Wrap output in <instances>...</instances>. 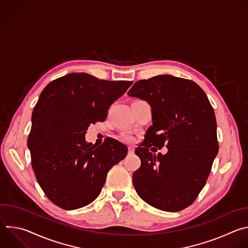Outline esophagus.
<instances>
[{"label":"esophagus","mask_w":248,"mask_h":248,"mask_svg":"<svg viewBox=\"0 0 248 248\" xmlns=\"http://www.w3.org/2000/svg\"><path fill=\"white\" fill-rule=\"evenodd\" d=\"M133 152H134L133 146H128V154H133Z\"/></svg>","instance_id":"1"}]
</instances>
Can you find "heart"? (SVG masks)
<instances>
[{
	"mask_svg": "<svg viewBox=\"0 0 248 248\" xmlns=\"http://www.w3.org/2000/svg\"><path fill=\"white\" fill-rule=\"evenodd\" d=\"M124 139L127 140V141H132L133 140V136L130 135V134H125L124 135Z\"/></svg>",
	"mask_w": 248,
	"mask_h": 248,
	"instance_id": "heart-1",
	"label": "heart"
}]
</instances>
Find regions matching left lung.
Returning <instances> with one entry per match:
<instances>
[{
    "label": "left lung",
    "instance_id": "left-lung-1",
    "mask_svg": "<svg viewBox=\"0 0 248 248\" xmlns=\"http://www.w3.org/2000/svg\"><path fill=\"white\" fill-rule=\"evenodd\" d=\"M127 95L146 101L152 109V125L135 149L141 166L132 174L134 188L157 209L181 211L204 187L219 151L214 110L198 84L169 75L139 80ZM164 145L165 155L148 149Z\"/></svg>",
    "mask_w": 248,
    "mask_h": 248
}]
</instances>
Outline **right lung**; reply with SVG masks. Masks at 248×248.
Wrapping results in <instances>:
<instances>
[{"label":"right lung","instance_id":"right-lung-1","mask_svg":"<svg viewBox=\"0 0 248 248\" xmlns=\"http://www.w3.org/2000/svg\"><path fill=\"white\" fill-rule=\"evenodd\" d=\"M132 81H108L74 73L50 82L32 113L27 140L31 164L46 196L65 210L84 207L101 192L110 169L127 147L114 138L86 143L88 126L104 122Z\"/></svg>","mask_w":248,"mask_h":248}]
</instances>
